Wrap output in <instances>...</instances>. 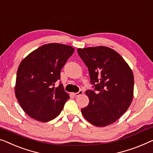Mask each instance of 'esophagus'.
Segmentation results:
<instances>
[{
  "instance_id": "1",
  "label": "esophagus",
  "mask_w": 153,
  "mask_h": 153,
  "mask_svg": "<svg viewBox=\"0 0 153 153\" xmlns=\"http://www.w3.org/2000/svg\"><path fill=\"white\" fill-rule=\"evenodd\" d=\"M83 93H84L83 91H79L78 93H73V95H74V96H75V97H77V96H79V95H82Z\"/></svg>"
}]
</instances>
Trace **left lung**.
Instances as JSON below:
<instances>
[{"label": "left lung", "mask_w": 153, "mask_h": 153, "mask_svg": "<svg viewBox=\"0 0 153 153\" xmlns=\"http://www.w3.org/2000/svg\"><path fill=\"white\" fill-rule=\"evenodd\" d=\"M77 51L88 67L91 82L97 91H86L89 103L82 108V114L95 126H108L131 105L133 99V73L124 58L111 48H79Z\"/></svg>", "instance_id": "8db88e82"}]
</instances>
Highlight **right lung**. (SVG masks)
<instances>
[{
    "label": "right lung",
    "mask_w": 153,
    "mask_h": 153,
    "mask_svg": "<svg viewBox=\"0 0 153 153\" xmlns=\"http://www.w3.org/2000/svg\"><path fill=\"white\" fill-rule=\"evenodd\" d=\"M75 51L59 43H49L34 50L21 61L17 71L15 95L29 117L41 122L56 118L70 98L60 84V71Z\"/></svg>",
    "instance_id": "add662e5"
}]
</instances>
